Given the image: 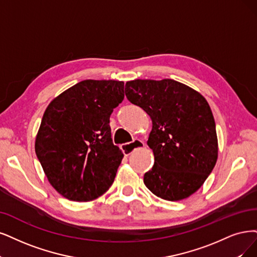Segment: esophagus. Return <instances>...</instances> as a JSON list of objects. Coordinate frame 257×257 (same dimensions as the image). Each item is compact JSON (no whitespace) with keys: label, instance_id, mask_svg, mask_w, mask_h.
Wrapping results in <instances>:
<instances>
[{"label":"esophagus","instance_id":"obj_1","mask_svg":"<svg viewBox=\"0 0 257 257\" xmlns=\"http://www.w3.org/2000/svg\"><path fill=\"white\" fill-rule=\"evenodd\" d=\"M142 147H144V143H143V141H141V140H135L134 142H132V143L123 144L121 146L123 155H125V156L131 155L136 149H140Z\"/></svg>","mask_w":257,"mask_h":257}]
</instances>
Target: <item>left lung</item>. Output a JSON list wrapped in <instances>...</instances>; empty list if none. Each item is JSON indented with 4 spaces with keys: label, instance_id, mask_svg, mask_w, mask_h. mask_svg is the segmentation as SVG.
Segmentation results:
<instances>
[{
    "label": "left lung",
    "instance_id": "8db88e82",
    "mask_svg": "<svg viewBox=\"0 0 257 257\" xmlns=\"http://www.w3.org/2000/svg\"><path fill=\"white\" fill-rule=\"evenodd\" d=\"M125 94L153 120L147 144L155 164L144 175L146 187L168 201L196 193L218 158L216 123L206 99L173 79L131 80Z\"/></svg>",
    "mask_w": 257,
    "mask_h": 257
}]
</instances>
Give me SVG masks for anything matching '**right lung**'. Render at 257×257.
<instances>
[{"label": "right lung", "mask_w": 257, "mask_h": 257, "mask_svg": "<svg viewBox=\"0 0 257 257\" xmlns=\"http://www.w3.org/2000/svg\"><path fill=\"white\" fill-rule=\"evenodd\" d=\"M123 82L83 80L47 106L35 150L51 185L72 201H92L112 185L123 157L112 143L110 115Z\"/></svg>", "instance_id": "right-lung-1"}]
</instances>
